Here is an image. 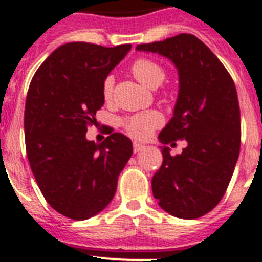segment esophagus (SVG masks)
Here are the masks:
<instances>
[{"label": "esophagus", "instance_id": "34e87169", "mask_svg": "<svg viewBox=\"0 0 262 262\" xmlns=\"http://www.w3.org/2000/svg\"><path fill=\"white\" fill-rule=\"evenodd\" d=\"M145 148H146V146H145L144 144H140V142H135V144H133V150H135V153L142 151Z\"/></svg>", "mask_w": 262, "mask_h": 262}]
</instances>
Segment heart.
<instances>
[{
  "mask_svg": "<svg viewBox=\"0 0 262 262\" xmlns=\"http://www.w3.org/2000/svg\"><path fill=\"white\" fill-rule=\"evenodd\" d=\"M132 73L137 78L144 86L149 89H156L165 80V70L161 65L151 60L141 58L137 60L132 65ZM114 78L112 76H107L102 82V96L105 101H109L113 94ZM161 124V117L156 112H144V113H137L133 116H129L124 120V127L126 133L132 137L142 140L150 136V133L156 127Z\"/></svg>",
  "mask_w": 262,
  "mask_h": 262,
  "instance_id": "1",
  "label": "heart"
}]
</instances>
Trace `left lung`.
Listing matches in <instances>:
<instances>
[{"instance_id":"obj_1","label":"left lung","mask_w":262,"mask_h":262,"mask_svg":"<svg viewBox=\"0 0 262 262\" xmlns=\"http://www.w3.org/2000/svg\"><path fill=\"white\" fill-rule=\"evenodd\" d=\"M138 52L157 53L179 73L173 117L158 135L161 144L185 138L181 155L162 148L161 168L151 179L158 205L179 219H199L223 199L241 144L237 92L232 77L212 50L193 34L182 33Z\"/></svg>"}]
</instances>
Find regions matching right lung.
<instances>
[{
    "label": "right lung",
    "mask_w": 262,
    "mask_h": 262,
    "mask_svg": "<svg viewBox=\"0 0 262 262\" xmlns=\"http://www.w3.org/2000/svg\"><path fill=\"white\" fill-rule=\"evenodd\" d=\"M130 49V43H65L30 82L24 117L26 155L45 200L65 217L88 220L104 210L133 153L132 141L121 133L100 145L86 140V126L105 102L102 82Z\"/></svg>",
    "instance_id": "1"
}]
</instances>
